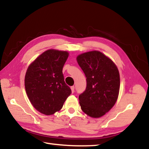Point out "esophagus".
Listing matches in <instances>:
<instances>
[{
  "label": "esophagus",
  "instance_id": "34e87169",
  "mask_svg": "<svg viewBox=\"0 0 149 149\" xmlns=\"http://www.w3.org/2000/svg\"><path fill=\"white\" fill-rule=\"evenodd\" d=\"M71 90H72V93H74V90H75V87H74V86H71Z\"/></svg>",
  "mask_w": 149,
  "mask_h": 149
}]
</instances>
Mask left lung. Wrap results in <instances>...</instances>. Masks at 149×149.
<instances>
[{
    "instance_id": "8db88e82",
    "label": "left lung",
    "mask_w": 149,
    "mask_h": 149,
    "mask_svg": "<svg viewBox=\"0 0 149 149\" xmlns=\"http://www.w3.org/2000/svg\"><path fill=\"white\" fill-rule=\"evenodd\" d=\"M77 61L86 77L85 92L79 96L83 111L93 118L104 116L114 106L120 89V75L111 59L99 51L86 52Z\"/></svg>"
}]
</instances>
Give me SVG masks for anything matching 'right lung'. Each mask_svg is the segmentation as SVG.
<instances>
[{
  "label": "right lung",
  "mask_w": 149,
  "mask_h": 149,
  "mask_svg": "<svg viewBox=\"0 0 149 149\" xmlns=\"http://www.w3.org/2000/svg\"><path fill=\"white\" fill-rule=\"evenodd\" d=\"M69 53L48 49L29 66L25 87L30 102L38 111L46 115L60 111L72 93L64 82L63 68Z\"/></svg>",
  "instance_id": "add662e5"
}]
</instances>
